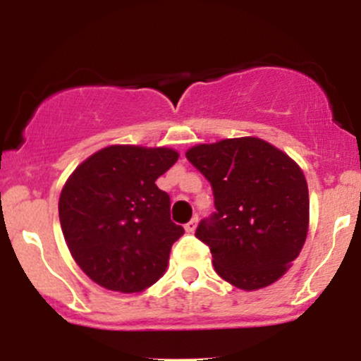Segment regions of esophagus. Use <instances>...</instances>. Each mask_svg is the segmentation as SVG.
Instances as JSON below:
<instances>
[{
    "label": "esophagus",
    "instance_id": "esophagus-1",
    "mask_svg": "<svg viewBox=\"0 0 361 361\" xmlns=\"http://www.w3.org/2000/svg\"><path fill=\"white\" fill-rule=\"evenodd\" d=\"M197 217H193L192 219V221H190V222H186L185 224V231H186V233H188V234H192L193 233V231L195 229H197Z\"/></svg>",
    "mask_w": 361,
    "mask_h": 361
}]
</instances>
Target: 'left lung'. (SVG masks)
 I'll list each match as a JSON object with an SVG mask.
<instances>
[{
  "instance_id": "left-lung-1",
  "label": "left lung",
  "mask_w": 361,
  "mask_h": 361,
  "mask_svg": "<svg viewBox=\"0 0 361 361\" xmlns=\"http://www.w3.org/2000/svg\"><path fill=\"white\" fill-rule=\"evenodd\" d=\"M186 159L212 186L215 212L195 235L210 247L219 276L243 290L279 280L307 238L309 190L300 168L256 137L200 144Z\"/></svg>"
}]
</instances>
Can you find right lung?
I'll list each match as a JSON object with an SVG mask.
<instances>
[{
  "mask_svg": "<svg viewBox=\"0 0 361 361\" xmlns=\"http://www.w3.org/2000/svg\"><path fill=\"white\" fill-rule=\"evenodd\" d=\"M168 147L110 146L73 173L59 198V221L74 261L115 292H142L166 270L183 227L156 180L176 163Z\"/></svg>",
  "mask_w": 361,
  "mask_h": 361,
  "instance_id": "obj_1",
  "label": "right lung"
}]
</instances>
